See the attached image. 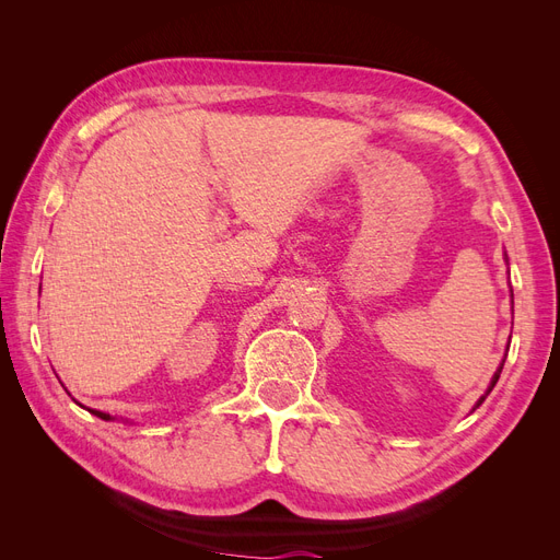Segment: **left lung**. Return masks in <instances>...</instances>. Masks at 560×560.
Here are the masks:
<instances>
[{
  "label": "left lung",
  "mask_w": 560,
  "mask_h": 560,
  "mask_svg": "<svg viewBox=\"0 0 560 560\" xmlns=\"http://www.w3.org/2000/svg\"><path fill=\"white\" fill-rule=\"evenodd\" d=\"M504 358H506V354H504ZM502 366H504V360H502V364H500V369H498V371H495V376H493V381H490V387H488V393H486V395H483V397H481V399H479V401H477V406H481V404H483V399H486V397H488V395H490V389H493V387H495V383H498V378H500V374H502Z\"/></svg>",
  "instance_id": "obj_1"
}]
</instances>
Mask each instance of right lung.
I'll return each mask as SVG.
<instances>
[{
    "instance_id": "1",
    "label": "right lung",
    "mask_w": 560,
    "mask_h": 560,
    "mask_svg": "<svg viewBox=\"0 0 560 560\" xmlns=\"http://www.w3.org/2000/svg\"><path fill=\"white\" fill-rule=\"evenodd\" d=\"M93 416H97V418H103V420H112V416H107V413H103V411H93V409H89Z\"/></svg>"
}]
</instances>
